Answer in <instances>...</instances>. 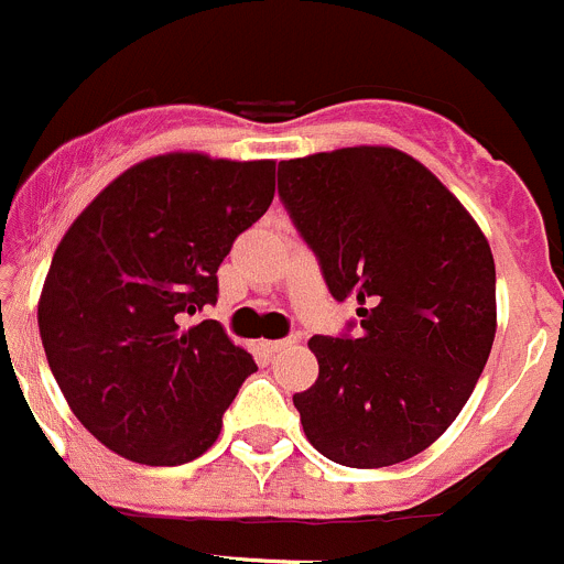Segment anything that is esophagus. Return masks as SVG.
<instances>
[{
	"instance_id": "1",
	"label": "esophagus",
	"mask_w": 564,
	"mask_h": 564,
	"mask_svg": "<svg viewBox=\"0 0 564 564\" xmlns=\"http://www.w3.org/2000/svg\"><path fill=\"white\" fill-rule=\"evenodd\" d=\"M297 345V336H283V339H275V341H267V354H281V350H292V347Z\"/></svg>"
}]
</instances>
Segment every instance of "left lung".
Instances as JSON below:
<instances>
[{"label":"left lung","mask_w":564,"mask_h":564,"mask_svg":"<svg viewBox=\"0 0 564 564\" xmlns=\"http://www.w3.org/2000/svg\"><path fill=\"white\" fill-rule=\"evenodd\" d=\"M278 194L334 300L359 306L345 334L308 341L319 376L292 398L308 442L345 467L412 459L454 423L492 350L487 239L392 147L281 161Z\"/></svg>","instance_id":"left-lung-1"}]
</instances>
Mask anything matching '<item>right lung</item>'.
<instances>
[{
    "label": "right lung",
    "mask_w": 564,
    "mask_h": 564,
    "mask_svg": "<svg viewBox=\"0 0 564 564\" xmlns=\"http://www.w3.org/2000/svg\"><path fill=\"white\" fill-rule=\"evenodd\" d=\"M275 197V161L170 152L130 166L72 223L39 303L75 417L130 462L175 467L217 442L252 356L217 319V270Z\"/></svg>",
    "instance_id": "add662e5"
}]
</instances>
